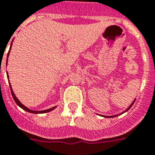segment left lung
<instances>
[{
  "label": "left lung",
  "mask_w": 155,
  "mask_h": 155,
  "mask_svg": "<svg viewBox=\"0 0 155 155\" xmlns=\"http://www.w3.org/2000/svg\"><path fill=\"white\" fill-rule=\"evenodd\" d=\"M135 101H136V99H135V100L134 101V102H133V103H132L131 104H130V107H128V108H127V109L126 110V111H123V112H122V113H121V114H123V113H125V112H126V111H127L128 110L130 109V107H131L132 106H133V104H134V102H135ZM118 115H111V116H107V115H101V116H103V117H105V118H113V117H116V116H118Z\"/></svg>",
  "instance_id": "obj_1"
}]
</instances>
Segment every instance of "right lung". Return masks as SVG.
I'll list each match as a JSON object with an SVG mask.
<instances>
[{"label": "right lung", "mask_w": 155, "mask_h": 155, "mask_svg": "<svg viewBox=\"0 0 155 155\" xmlns=\"http://www.w3.org/2000/svg\"><path fill=\"white\" fill-rule=\"evenodd\" d=\"M11 48H12V44H11L10 50H11ZM9 52H10V51H8V56H7V57H8V58ZM7 61H8V58H7ZM7 76H8V74H7ZM9 86H10V89H11V92H12V95L13 99H14V101H15V103L17 104H18V105L20 107H21L22 109L25 110V111H28V112H29V113H33V114H42V113L49 112V111H52V110H54V108H55V107H56V106H55V107H51V108H49V109L44 110V111H33V110L29 109L28 107H25V106H24L23 104H21V102L19 101H18V98L16 97L15 95V94H14V92H13V91H12V87H11L10 83H9Z\"/></svg>", "instance_id": "1"}]
</instances>
